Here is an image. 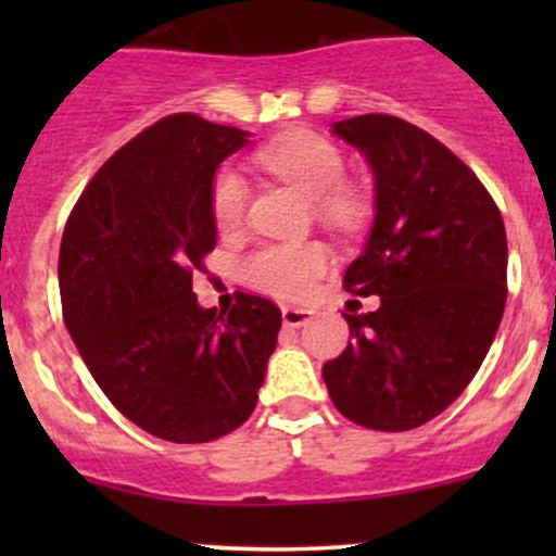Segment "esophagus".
Segmentation results:
<instances>
[{
  "instance_id": "34e87169",
  "label": "esophagus",
  "mask_w": 556,
  "mask_h": 556,
  "mask_svg": "<svg viewBox=\"0 0 556 556\" xmlns=\"http://www.w3.org/2000/svg\"><path fill=\"white\" fill-rule=\"evenodd\" d=\"M314 317L312 309H301V306H282V323L288 328H299V325H306Z\"/></svg>"
}]
</instances>
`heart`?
Here are the masks:
<instances>
[{
    "label": "heart",
    "instance_id": "b5f03b06",
    "mask_svg": "<svg viewBox=\"0 0 556 556\" xmlns=\"http://www.w3.org/2000/svg\"><path fill=\"white\" fill-rule=\"evenodd\" d=\"M257 164L285 182L295 185L317 204L325 220L350 223L357 215V199L341 188L344 179V155L328 139L309 131H293L274 139L257 150ZM247 206V182L237 169L217 172L212 185V215L220 231L242 226ZM328 266V250L323 244H268L244 257L242 277L247 285L271 295L306 293L312 279Z\"/></svg>",
    "mask_w": 556,
    "mask_h": 556
}]
</instances>
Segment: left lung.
<instances>
[{"label": "left lung", "instance_id": "1", "mask_svg": "<svg viewBox=\"0 0 556 556\" xmlns=\"http://www.w3.org/2000/svg\"><path fill=\"white\" fill-rule=\"evenodd\" d=\"M330 134L374 174V226L344 288L379 295V309L344 314L352 341L323 379L346 419L401 433L452 406L484 363L506 309V226L479 177L422 128L357 115Z\"/></svg>", "mask_w": 556, "mask_h": 556}]
</instances>
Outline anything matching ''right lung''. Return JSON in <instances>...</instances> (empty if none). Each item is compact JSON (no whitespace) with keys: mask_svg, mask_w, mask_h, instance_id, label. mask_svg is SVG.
Segmentation results:
<instances>
[{"mask_svg":"<svg viewBox=\"0 0 556 556\" xmlns=\"http://www.w3.org/2000/svg\"><path fill=\"white\" fill-rule=\"evenodd\" d=\"M250 131L169 115L117 150L64 228V323L112 406L174 444H204L252 414L282 312L242 293L204 309L193 271L215 250L212 185Z\"/></svg>","mask_w":556,"mask_h":556,"instance_id":"obj_1","label":"right lung"}]
</instances>
